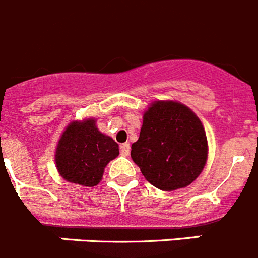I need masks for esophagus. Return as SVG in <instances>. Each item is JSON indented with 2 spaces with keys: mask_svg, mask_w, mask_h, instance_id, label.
<instances>
[{
  "mask_svg": "<svg viewBox=\"0 0 258 258\" xmlns=\"http://www.w3.org/2000/svg\"><path fill=\"white\" fill-rule=\"evenodd\" d=\"M129 152H131V146H129V143H124L120 146V153H121V156L127 157L129 156Z\"/></svg>",
  "mask_w": 258,
  "mask_h": 258,
  "instance_id": "esophagus-1",
  "label": "esophagus"
}]
</instances>
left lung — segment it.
Wrapping results in <instances>:
<instances>
[{
	"instance_id": "1",
	"label": "left lung",
	"mask_w": 258,
	"mask_h": 258,
	"mask_svg": "<svg viewBox=\"0 0 258 258\" xmlns=\"http://www.w3.org/2000/svg\"><path fill=\"white\" fill-rule=\"evenodd\" d=\"M208 153L207 134L198 115L182 102L157 100L144 111L131 156L149 183L173 191L200 176Z\"/></svg>"
}]
</instances>
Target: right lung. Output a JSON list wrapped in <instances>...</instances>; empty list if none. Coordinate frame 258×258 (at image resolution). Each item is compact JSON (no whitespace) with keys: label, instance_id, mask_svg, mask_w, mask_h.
<instances>
[{"label":"right lung","instance_id":"right-lung-1","mask_svg":"<svg viewBox=\"0 0 258 258\" xmlns=\"http://www.w3.org/2000/svg\"><path fill=\"white\" fill-rule=\"evenodd\" d=\"M119 156V144L101 133L96 119L73 120L66 126L55 148V167L63 180L94 187L102 180L105 167Z\"/></svg>","mask_w":258,"mask_h":258}]
</instances>
